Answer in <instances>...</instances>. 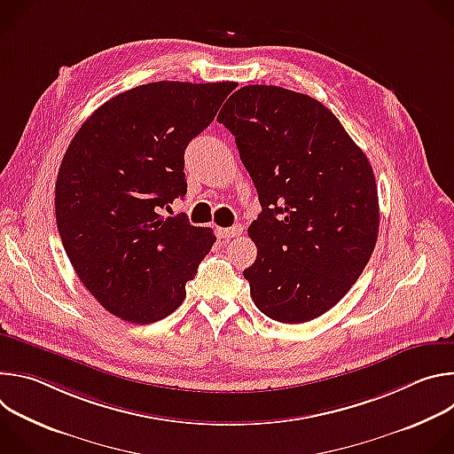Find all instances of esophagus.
Listing matches in <instances>:
<instances>
[{
  "label": "esophagus",
  "instance_id": "esophagus-1",
  "mask_svg": "<svg viewBox=\"0 0 454 454\" xmlns=\"http://www.w3.org/2000/svg\"><path fill=\"white\" fill-rule=\"evenodd\" d=\"M215 233H217L219 239L228 240V239H231V237H239V235L242 233V226L237 224V226H231V228H217Z\"/></svg>",
  "mask_w": 454,
  "mask_h": 454
}]
</instances>
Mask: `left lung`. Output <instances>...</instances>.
<instances>
[{"instance_id":"left-lung-1","label":"left lung","mask_w":454,"mask_h":454,"mask_svg":"<svg viewBox=\"0 0 454 454\" xmlns=\"http://www.w3.org/2000/svg\"><path fill=\"white\" fill-rule=\"evenodd\" d=\"M217 120L262 207L247 230L256 246L244 270L251 298L275 321H310L348 293L375 247L370 161L333 111L278 86L240 88Z\"/></svg>"}]
</instances>
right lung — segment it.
Listing matches in <instances>:
<instances>
[{"label": "right lung", "mask_w": 454, "mask_h": 454, "mask_svg": "<svg viewBox=\"0 0 454 454\" xmlns=\"http://www.w3.org/2000/svg\"><path fill=\"white\" fill-rule=\"evenodd\" d=\"M235 88L160 81L123 91L82 123L64 154L59 235L77 277L111 314L147 325L183 303L215 235L158 212L186 193L184 149Z\"/></svg>", "instance_id": "add662e5"}]
</instances>
